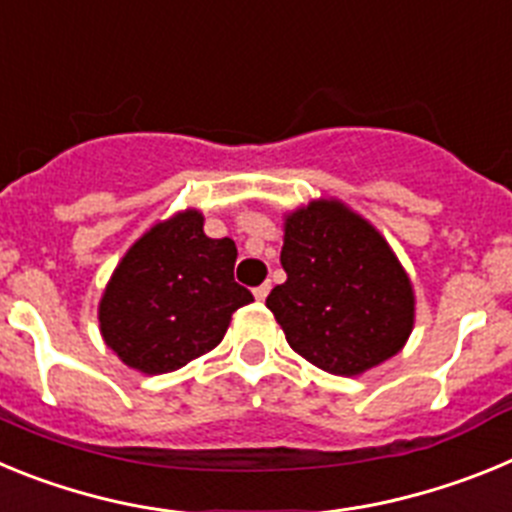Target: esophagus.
<instances>
[{"label": "esophagus", "mask_w": 512, "mask_h": 512, "mask_svg": "<svg viewBox=\"0 0 512 512\" xmlns=\"http://www.w3.org/2000/svg\"><path fill=\"white\" fill-rule=\"evenodd\" d=\"M269 289H271V284L269 282H264V284H259V287L253 289V297H256V300H266V297H269Z\"/></svg>", "instance_id": "obj_1"}]
</instances>
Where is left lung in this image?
<instances>
[{"label":"left lung","mask_w":512,"mask_h":512,"mask_svg":"<svg viewBox=\"0 0 512 512\" xmlns=\"http://www.w3.org/2000/svg\"><path fill=\"white\" fill-rule=\"evenodd\" d=\"M287 282L266 297L287 343L338 377L392 359L410 338L415 295L390 243L338 200H315L284 217Z\"/></svg>","instance_id":"left-lung-1"}]
</instances>
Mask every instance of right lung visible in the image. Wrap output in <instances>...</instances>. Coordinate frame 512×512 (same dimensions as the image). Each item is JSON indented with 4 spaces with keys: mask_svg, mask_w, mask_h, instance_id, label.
I'll list each match as a JSON object with an SVG mask.
<instances>
[{
    "mask_svg": "<svg viewBox=\"0 0 512 512\" xmlns=\"http://www.w3.org/2000/svg\"><path fill=\"white\" fill-rule=\"evenodd\" d=\"M200 210L176 212L140 235L99 300V330L122 364L143 374L182 369L223 341L253 295L233 279L238 248L207 238Z\"/></svg>",
    "mask_w": 512,
    "mask_h": 512,
    "instance_id": "add662e5",
    "label": "right lung"
}]
</instances>
